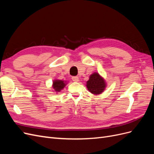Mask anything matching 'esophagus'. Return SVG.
<instances>
[{"label": "esophagus", "mask_w": 154, "mask_h": 154, "mask_svg": "<svg viewBox=\"0 0 154 154\" xmlns=\"http://www.w3.org/2000/svg\"><path fill=\"white\" fill-rule=\"evenodd\" d=\"M72 80L73 82H79V78L78 76H73L72 78Z\"/></svg>", "instance_id": "esophagus-1"}]
</instances>
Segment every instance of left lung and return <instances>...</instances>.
<instances>
[{
  "mask_svg": "<svg viewBox=\"0 0 154 154\" xmlns=\"http://www.w3.org/2000/svg\"><path fill=\"white\" fill-rule=\"evenodd\" d=\"M87 88L92 94L97 95L103 92L106 87V82L97 72H94L87 82Z\"/></svg>",
  "mask_w": 154,
  "mask_h": 154,
  "instance_id": "8db88e82",
  "label": "left lung"
}]
</instances>
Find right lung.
<instances>
[{"instance_id": "obj_1", "label": "right lung", "mask_w": 154, "mask_h": 154, "mask_svg": "<svg viewBox=\"0 0 154 154\" xmlns=\"http://www.w3.org/2000/svg\"><path fill=\"white\" fill-rule=\"evenodd\" d=\"M67 83L61 80H55L53 82V88L55 92H60L63 88L66 87Z\"/></svg>"}]
</instances>
